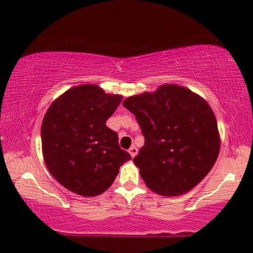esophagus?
Masks as SVG:
<instances>
[{
  "instance_id": "obj_1",
  "label": "esophagus",
  "mask_w": 253,
  "mask_h": 253,
  "mask_svg": "<svg viewBox=\"0 0 253 253\" xmlns=\"http://www.w3.org/2000/svg\"><path fill=\"white\" fill-rule=\"evenodd\" d=\"M128 151H129V153H130V156L131 157H135V156H136V154H137V149L136 148H135V146L133 145V146H130V148H129V150H128Z\"/></svg>"
}]
</instances>
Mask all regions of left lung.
I'll return each instance as SVG.
<instances>
[{
    "mask_svg": "<svg viewBox=\"0 0 253 253\" xmlns=\"http://www.w3.org/2000/svg\"><path fill=\"white\" fill-rule=\"evenodd\" d=\"M123 105L135 116L144 136L133 161L146 186L176 197L208 175L220 141L216 117L202 97L170 84L128 97Z\"/></svg>",
    "mask_w": 253,
    "mask_h": 253,
    "instance_id": "1",
    "label": "left lung"
}]
</instances>
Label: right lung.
I'll return each instance as SVG.
<instances>
[{
  "label": "right lung",
  "instance_id": "add662e5",
  "mask_svg": "<svg viewBox=\"0 0 253 253\" xmlns=\"http://www.w3.org/2000/svg\"><path fill=\"white\" fill-rule=\"evenodd\" d=\"M122 102L96 85L70 88L45 115L41 135L45 164L63 187L95 197L108 190L119 167L130 160L105 123Z\"/></svg>",
  "mask_w": 253,
  "mask_h": 253
}]
</instances>
